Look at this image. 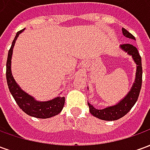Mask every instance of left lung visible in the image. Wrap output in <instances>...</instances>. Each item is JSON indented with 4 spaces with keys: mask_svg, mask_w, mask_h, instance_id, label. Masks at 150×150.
Instances as JSON below:
<instances>
[{
    "mask_svg": "<svg viewBox=\"0 0 150 150\" xmlns=\"http://www.w3.org/2000/svg\"><path fill=\"white\" fill-rule=\"evenodd\" d=\"M122 33L124 36L129 38L135 40V38L129 31L126 30L125 28H122ZM120 48L127 52L128 54L132 55V59L137 64V72H136L135 81L132 84L131 90L129 91L126 96L116 105L110 106L104 108V109H96L91 104L88 102L89 106V110L91 114L97 117L99 119L103 120H116L126 115L131 110L133 105L138 99L139 94L141 91L142 83V58L139 54L137 49L132 44H123L120 46Z\"/></svg>",
    "mask_w": 150,
    "mask_h": 150,
    "instance_id": "8db88e82",
    "label": "left lung"
}]
</instances>
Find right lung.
<instances>
[{
  "label": "right lung",
  "instance_id": "add662e5",
  "mask_svg": "<svg viewBox=\"0 0 150 150\" xmlns=\"http://www.w3.org/2000/svg\"><path fill=\"white\" fill-rule=\"evenodd\" d=\"M24 30L25 29H23L22 30L18 31L14 39L12 42L11 47L8 50L7 62H6V79H7L8 89L19 108L27 115L41 119L50 118L61 112L65 103V97L57 96L54 99L48 101L36 100L34 97L27 94L18 86L12 75L11 59L13 49L19 34L21 32H23Z\"/></svg>",
  "mask_w": 150,
  "mask_h": 150
}]
</instances>
